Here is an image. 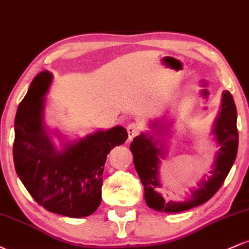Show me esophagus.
<instances>
[{
	"label": "esophagus",
	"instance_id": "obj_1",
	"mask_svg": "<svg viewBox=\"0 0 249 249\" xmlns=\"http://www.w3.org/2000/svg\"><path fill=\"white\" fill-rule=\"evenodd\" d=\"M127 133H128V139H133L134 137L137 136V134L141 133L142 131V127L139 126L138 124H136V123H131V124L127 125Z\"/></svg>",
	"mask_w": 249,
	"mask_h": 249
}]
</instances>
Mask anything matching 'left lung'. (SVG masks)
Masks as SVG:
<instances>
[{
  "label": "left lung",
  "instance_id": "obj_1",
  "mask_svg": "<svg viewBox=\"0 0 249 249\" xmlns=\"http://www.w3.org/2000/svg\"><path fill=\"white\" fill-rule=\"evenodd\" d=\"M236 107L230 91L222 92L221 105L218 116L213 123L212 134L218 151L210 171L198 181L196 188H191L186 199L166 201L159 190L161 188V160L166 158L167 138L171 133L172 122L168 119H154L148 126L151 131L137 136L131 142L130 150L133 154V162L137 173L142 180L147 206L158 212L178 213L202 205L218 192L230 173L236 158L239 145V133L236 128Z\"/></svg>",
  "mask_w": 249,
  "mask_h": 249
}]
</instances>
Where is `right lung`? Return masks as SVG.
<instances>
[{
	"mask_svg": "<svg viewBox=\"0 0 249 249\" xmlns=\"http://www.w3.org/2000/svg\"><path fill=\"white\" fill-rule=\"evenodd\" d=\"M53 73L43 70L31 82L15 117L14 164L30 196L47 211L69 218H84L102 201L103 171L107 154L124 144L123 126L97 130L83 138L62 141L57 148L44 124L45 96Z\"/></svg>",
	"mask_w": 249,
	"mask_h": 249,
	"instance_id": "right-lung-1",
	"label": "right lung"
}]
</instances>
